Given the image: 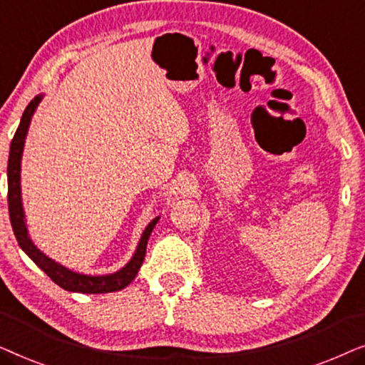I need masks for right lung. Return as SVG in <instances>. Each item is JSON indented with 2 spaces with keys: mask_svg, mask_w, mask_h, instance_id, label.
<instances>
[{
  "mask_svg": "<svg viewBox=\"0 0 365 365\" xmlns=\"http://www.w3.org/2000/svg\"><path fill=\"white\" fill-rule=\"evenodd\" d=\"M43 94H38L36 98L31 99L24 109L21 121L14 133V138L9 146V158H8V207H9V221H11L13 232L16 236V241L19 247L28 254V257L36 264V266L44 271L51 277L53 282H56L59 287L66 289L69 292H83V294H106L121 291L126 286H129L136 277V274L143 266L144 256H146V246L151 236L154 226L159 221V216L154 217L151 222L144 229L141 239H139L136 251H134L133 257L129 259L126 266L119 269V271L113 274H106V276H88V274L74 272L71 269L61 266L46 254L39 251L34 246L28 234L26 219H24V209H23V199H21V158L24 141H26V134L31 124V118L34 111H36L38 104L41 103Z\"/></svg>",
  "mask_w": 365,
  "mask_h": 365,
  "instance_id": "1",
  "label": "right lung"
}]
</instances>
